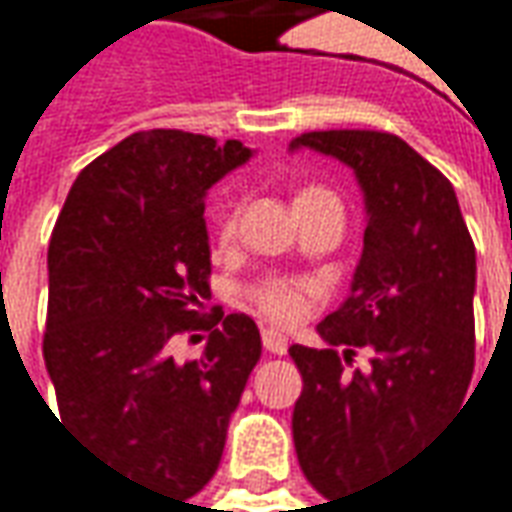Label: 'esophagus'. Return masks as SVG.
I'll use <instances>...</instances> for the list:
<instances>
[{
    "label": "esophagus",
    "mask_w": 512,
    "mask_h": 512,
    "mask_svg": "<svg viewBox=\"0 0 512 512\" xmlns=\"http://www.w3.org/2000/svg\"><path fill=\"white\" fill-rule=\"evenodd\" d=\"M263 348L269 351V354H277V357H283L286 351H289V340L280 334V331H274V328H263Z\"/></svg>",
    "instance_id": "esophagus-1"
}]
</instances>
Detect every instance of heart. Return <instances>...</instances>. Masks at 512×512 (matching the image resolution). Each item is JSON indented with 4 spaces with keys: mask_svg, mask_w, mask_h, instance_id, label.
Listing matches in <instances>:
<instances>
[{
    "mask_svg": "<svg viewBox=\"0 0 512 512\" xmlns=\"http://www.w3.org/2000/svg\"><path fill=\"white\" fill-rule=\"evenodd\" d=\"M320 201H337L328 189L323 186H303L297 189L294 195V212L314 206ZM235 226H238V206L235 203H226L218 218H215V240L218 243H229L235 235ZM314 286L309 280H297V277H266V280H257L246 289V300L255 306L266 320L274 323H283L289 326L294 320L303 317V311L309 306Z\"/></svg>",
    "mask_w": 512,
    "mask_h": 512,
    "instance_id": "heart-1",
    "label": "heart"
}]
</instances>
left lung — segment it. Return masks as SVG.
I'll list each match as a JSON object with an SVG mask.
<instances>
[{
	"mask_svg": "<svg viewBox=\"0 0 512 512\" xmlns=\"http://www.w3.org/2000/svg\"><path fill=\"white\" fill-rule=\"evenodd\" d=\"M300 147L354 169L368 209L351 294L317 326L328 348H289L303 374L294 450L314 490L334 499L382 482L462 408L476 249L448 178L399 135L323 130L297 135ZM357 347L372 360L348 369Z\"/></svg>",
	"mask_w": 512,
	"mask_h": 512,
	"instance_id": "left-lung-1",
	"label": "left lung"
}]
</instances>
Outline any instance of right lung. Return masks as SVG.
Instances as JSON below:
<instances>
[{
	"instance_id": "1",
	"label": "right lung",
	"mask_w": 512,
	"mask_h": 512,
	"mask_svg": "<svg viewBox=\"0 0 512 512\" xmlns=\"http://www.w3.org/2000/svg\"><path fill=\"white\" fill-rule=\"evenodd\" d=\"M249 158L235 138L127 135L81 169L50 235L42 351L59 416L107 467L172 499L215 476L260 360L252 317L201 314L206 189ZM198 330L210 331L202 357L175 361L171 340Z\"/></svg>"
}]
</instances>
